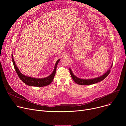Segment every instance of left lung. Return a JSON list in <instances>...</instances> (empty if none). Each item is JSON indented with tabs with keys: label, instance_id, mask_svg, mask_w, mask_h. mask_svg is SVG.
Listing matches in <instances>:
<instances>
[{
	"label": "left lung",
	"instance_id": "left-lung-1",
	"mask_svg": "<svg viewBox=\"0 0 126 126\" xmlns=\"http://www.w3.org/2000/svg\"><path fill=\"white\" fill-rule=\"evenodd\" d=\"M112 67V65H111ZM70 73L71 75V77L72 79H73V80L78 84L79 85H91L97 83L98 82H100L102 81H103L104 79H105L106 78L108 75L109 74L110 72V69H109L106 73H105L103 75H102L101 77H99L98 78H96L94 79H80L79 78H77L76 77L72 71H71V69L69 68Z\"/></svg>",
	"mask_w": 126,
	"mask_h": 126
}]
</instances>
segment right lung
<instances>
[{"label": "right lung", "mask_w": 126, "mask_h": 126, "mask_svg": "<svg viewBox=\"0 0 126 126\" xmlns=\"http://www.w3.org/2000/svg\"><path fill=\"white\" fill-rule=\"evenodd\" d=\"M12 59L13 63V65H14L15 71L17 72V74L18 77H19V78L20 79V80L26 85L31 86H36V87L45 86H47L49 85L51 83L56 74L57 66L59 61L60 60V59H59L56 62L54 70L50 75H49L47 77L40 79V78H31V77L24 76L23 74H22L20 72V71L18 69L16 65L15 64V62L14 60V58H13V56L12 54Z\"/></svg>", "instance_id": "obj_1"}]
</instances>
